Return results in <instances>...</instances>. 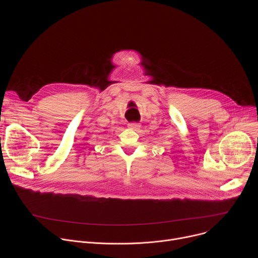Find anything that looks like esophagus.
Returning a JSON list of instances; mask_svg holds the SVG:
<instances>
[{
	"instance_id": "1",
	"label": "esophagus",
	"mask_w": 258,
	"mask_h": 258,
	"mask_svg": "<svg viewBox=\"0 0 258 258\" xmlns=\"http://www.w3.org/2000/svg\"><path fill=\"white\" fill-rule=\"evenodd\" d=\"M127 126H128V128H131V130H133V131H139L140 128H141V123H139V122H131V123H128L127 124Z\"/></svg>"
}]
</instances>
